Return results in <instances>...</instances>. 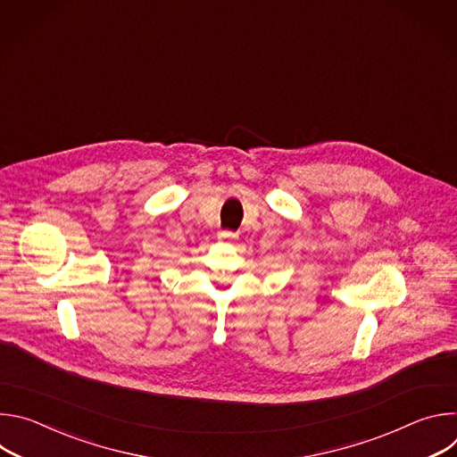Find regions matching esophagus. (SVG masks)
<instances>
[{"instance_id":"esophagus-1","label":"esophagus","mask_w":457,"mask_h":457,"mask_svg":"<svg viewBox=\"0 0 457 457\" xmlns=\"http://www.w3.org/2000/svg\"><path fill=\"white\" fill-rule=\"evenodd\" d=\"M237 237H238V233L229 231V229H224V231L219 233V238H222V240H235Z\"/></svg>"}]
</instances>
